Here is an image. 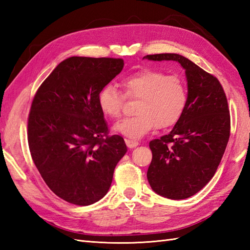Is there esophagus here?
<instances>
[{
  "instance_id": "obj_1",
  "label": "esophagus",
  "mask_w": 250,
  "mask_h": 250,
  "mask_svg": "<svg viewBox=\"0 0 250 250\" xmlns=\"http://www.w3.org/2000/svg\"><path fill=\"white\" fill-rule=\"evenodd\" d=\"M125 144L129 148H135L136 146H139V142L128 139V140H125Z\"/></svg>"
}]
</instances>
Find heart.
Returning a JSON list of instances; mask_svg holds the SVG:
<instances>
[{"label": "heart", "instance_id": "1", "mask_svg": "<svg viewBox=\"0 0 250 250\" xmlns=\"http://www.w3.org/2000/svg\"><path fill=\"white\" fill-rule=\"evenodd\" d=\"M121 87L128 99H139L134 117L120 120L114 131L129 139L139 140L157 126L164 129L176 124L187 104V90L178 76L166 75L156 70H141L122 79ZM125 95L113 84H106L98 95L102 113L111 119L119 118Z\"/></svg>", "mask_w": 250, "mask_h": 250}]
</instances>
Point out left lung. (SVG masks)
Returning <instances> with one entry per match:
<instances>
[{
  "label": "left lung",
  "mask_w": 250,
  "mask_h": 250,
  "mask_svg": "<svg viewBox=\"0 0 250 250\" xmlns=\"http://www.w3.org/2000/svg\"><path fill=\"white\" fill-rule=\"evenodd\" d=\"M151 61H176L188 86L187 104L168 134L152 140L147 171L151 189L172 200L190 198L213 178L230 137V113L219 81L177 54L148 55Z\"/></svg>",
  "instance_id": "1"
}]
</instances>
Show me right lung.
<instances>
[{
    "label": "right lung",
    "instance_id": "1",
    "mask_svg": "<svg viewBox=\"0 0 250 250\" xmlns=\"http://www.w3.org/2000/svg\"><path fill=\"white\" fill-rule=\"evenodd\" d=\"M124 65V60L114 58H67L41 84L32 102V159L52 192L68 203L86 206L102 199L128 150L121 136H107L98 103L101 89Z\"/></svg>",
    "mask_w": 250,
    "mask_h": 250
}]
</instances>
